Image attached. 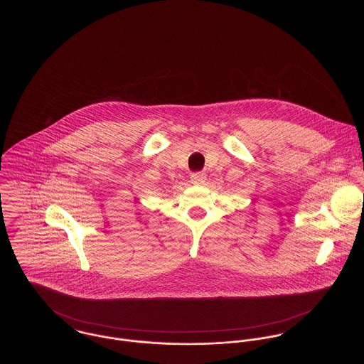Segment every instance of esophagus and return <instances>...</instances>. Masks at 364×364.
Listing matches in <instances>:
<instances>
[{"instance_id":"obj_1","label":"esophagus","mask_w":364,"mask_h":364,"mask_svg":"<svg viewBox=\"0 0 364 364\" xmlns=\"http://www.w3.org/2000/svg\"><path fill=\"white\" fill-rule=\"evenodd\" d=\"M191 181H192V183H195V185H201V183H204V181H205V173H203V172H195V173L191 175Z\"/></svg>"}]
</instances>
